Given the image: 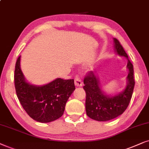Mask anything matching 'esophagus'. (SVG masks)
<instances>
[{"instance_id":"obj_1","label":"esophagus","mask_w":149,"mask_h":149,"mask_svg":"<svg viewBox=\"0 0 149 149\" xmlns=\"http://www.w3.org/2000/svg\"><path fill=\"white\" fill-rule=\"evenodd\" d=\"M75 85L76 86H82V82L81 80L80 77H79V75H77L75 78Z\"/></svg>"}]
</instances>
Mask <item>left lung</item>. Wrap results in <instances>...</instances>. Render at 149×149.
Segmentation results:
<instances>
[{
    "instance_id": "1",
    "label": "left lung",
    "mask_w": 149,
    "mask_h": 149,
    "mask_svg": "<svg viewBox=\"0 0 149 149\" xmlns=\"http://www.w3.org/2000/svg\"><path fill=\"white\" fill-rule=\"evenodd\" d=\"M117 53L128 59V84L123 92L114 97H108L101 90L98 78L93 71H88L84 78L86 92V112L88 117L98 121H107L122 114L127 108L132 99L135 86L134 66L119 41L114 39Z\"/></svg>"
}]
</instances>
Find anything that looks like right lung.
I'll return each mask as SVG.
<instances>
[{
    "instance_id": "1",
    "label": "right lung",
    "mask_w": 149,
    "mask_h": 149,
    "mask_svg": "<svg viewBox=\"0 0 149 149\" xmlns=\"http://www.w3.org/2000/svg\"><path fill=\"white\" fill-rule=\"evenodd\" d=\"M14 83L22 108L33 119L40 123H49L62 116L67 100L76 89L73 79L58 78L41 86L29 84L21 71L20 56L15 63Z\"/></svg>"
}]
</instances>
